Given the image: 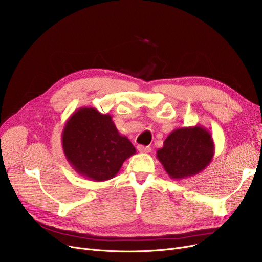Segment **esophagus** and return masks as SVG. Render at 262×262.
Returning a JSON list of instances; mask_svg holds the SVG:
<instances>
[{
	"label": "esophagus",
	"mask_w": 262,
	"mask_h": 262,
	"mask_svg": "<svg viewBox=\"0 0 262 262\" xmlns=\"http://www.w3.org/2000/svg\"><path fill=\"white\" fill-rule=\"evenodd\" d=\"M138 150L140 153H149L150 152V147L149 146H144V145H138Z\"/></svg>",
	"instance_id": "esophagus-1"
}]
</instances>
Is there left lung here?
Here are the masks:
<instances>
[{"mask_svg":"<svg viewBox=\"0 0 262 262\" xmlns=\"http://www.w3.org/2000/svg\"><path fill=\"white\" fill-rule=\"evenodd\" d=\"M213 155L212 136L202 125L174 129L156 152L167 174L176 181L202 172Z\"/></svg>","mask_w":262,"mask_h":262,"instance_id":"obj_1","label":"left lung"}]
</instances>
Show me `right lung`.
Listing matches in <instances>:
<instances>
[{
    "mask_svg": "<svg viewBox=\"0 0 262 262\" xmlns=\"http://www.w3.org/2000/svg\"><path fill=\"white\" fill-rule=\"evenodd\" d=\"M61 142L75 172L93 182L112 180L123 162L136 154L135 146L119 133L112 116L92 107H80L68 119Z\"/></svg>",
    "mask_w": 262,
    "mask_h": 262,
    "instance_id": "add662e5",
    "label": "right lung"
}]
</instances>
